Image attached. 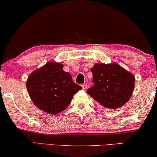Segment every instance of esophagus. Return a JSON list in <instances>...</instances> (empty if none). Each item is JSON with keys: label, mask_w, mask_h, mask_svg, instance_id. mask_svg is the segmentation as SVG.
Returning a JSON list of instances; mask_svg holds the SVG:
<instances>
[{"label": "esophagus", "mask_w": 157, "mask_h": 157, "mask_svg": "<svg viewBox=\"0 0 157 157\" xmlns=\"http://www.w3.org/2000/svg\"><path fill=\"white\" fill-rule=\"evenodd\" d=\"M81 87H82V89L83 90H86L87 89V84H82L81 85Z\"/></svg>", "instance_id": "obj_1"}]
</instances>
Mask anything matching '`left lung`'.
Returning <instances> with one entry per match:
<instances>
[{
  "label": "left lung",
  "instance_id": "8db88e82",
  "mask_svg": "<svg viewBox=\"0 0 157 157\" xmlns=\"http://www.w3.org/2000/svg\"><path fill=\"white\" fill-rule=\"evenodd\" d=\"M94 85L87 93L105 108L114 109L129 100L134 89L135 77L119 64L96 63L91 68Z\"/></svg>",
  "mask_w": 157,
  "mask_h": 157
}]
</instances>
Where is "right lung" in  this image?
<instances>
[{"instance_id":"1","label":"right lung","mask_w":157,"mask_h":157,"mask_svg":"<svg viewBox=\"0 0 157 157\" xmlns=\"http://www.w3.org/2000/svg\"><path fill=\"white\" fill-rule=\"evenodd\" d=\"M60 63L50 61L29 75L26 88L33 104L40 110L56 115L67 108L82 88L73 81Z\"/></svg>"}]
</instances>
